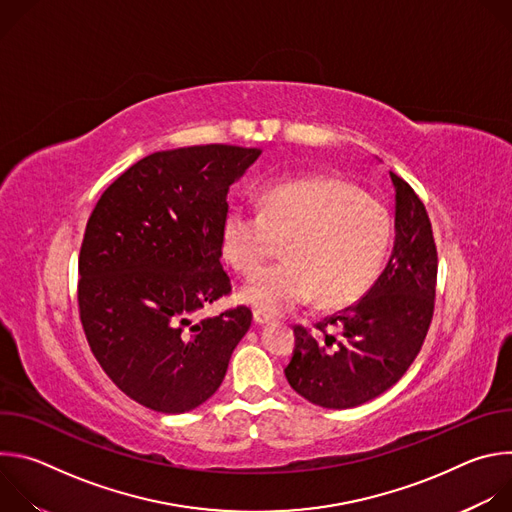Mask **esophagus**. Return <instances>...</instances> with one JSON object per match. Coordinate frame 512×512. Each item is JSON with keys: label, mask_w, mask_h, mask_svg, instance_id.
<instances>
[{"label": "esophagus", "mask_w": 512, "mask_h": 512, "mask_svg": "<svg viewBox=\"0 0 512 512\" xmlns=\"http://www.w3.org/2000/svg\"><path fill=\"white\" fill-rule=\"evenodd\" d=\"M253 320H255V324L263 326V324H269V322H271V316H267V314H263V312H255V314H253Z\"/></svg>", "instance_id": "obj_1"}]
</instances>
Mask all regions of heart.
<instances>
[{
  "instance_id": "b5f03b06",
  "label": "heart",
  "mask_w": 512,
  "mask_h": 512,
  "mask_svg": "<svg viewBox=\"0 0 512 512\" xmlns=\"http://www.w3.org/2000/svg\"><path fill=\"white\" fill-rule=\"evenodd\" d=\"M259 212L231 206L221 223V251L243 275L255 273L279 249L285 261L261 269L239 298L263 314H285L318 298L342 308L360 298L387 255L391 216L381 200L340 178L271 184Z\"/></svg>"
}]
</instances>
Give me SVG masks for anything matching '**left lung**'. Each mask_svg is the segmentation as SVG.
I'll list each match as a JSON object with an SVG mask.
<instances>
[{
    "mask_svg": "<svg viewBox=\"0 0 512 512\" xmlns=\"http://www.w3.org/2000/svg\"><path fill=\"white\" fill-rule=\"evenodd\" d=\"M395 245L387 267L356 304L318 322L296 326L285 379L296 393L326 409H350L391 389L411 367L433 318L437 251L423 202L391 172ZM332 325L336 335L327 328Z\"/></svg>",
    "mask_w": 512,
    "mask_h": 512,
    "instance_id": "left-lung-1",
    "label": "left lung"
}]
</instances>
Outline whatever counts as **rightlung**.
Here are the masks:
<instances>
[{"mask_svg":"<svg viewBox=\"0 0 512 512\" xmlns=\"http://www.w3.org/2000/svg\"><path fill=\"white\" fill-rule=\"evenodd\" d=\"M261 156L210 143L156 152L99 198L79 257V312L107 377L139 405L186 413L221 387L251 326L245 306L194 320L231 294L221 265L229 186Z\"/></svg>","mask_w":512,"mask_h":512,"instance_id":"right-lung-1","label":"right lung"}]
</instances>
